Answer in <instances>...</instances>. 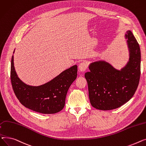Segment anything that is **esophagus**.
Here are the masks:
<instances>
[{
    "label": "esophagus",
    "instance_id": "1",
    "mask_svg": "<svg viewBox=\"0 0 146 146\" xmlns=\"http://www.w3.org/2000/svg\"><path fill=\"white\" fill-rule=\"evenodd\" d=\"M88 68V65L86 62H82L79 65V70L81 72H84L87 70Z\"/></svg>",
    "mask_w": 146,
    "mask_h": 146
}]
</instances>
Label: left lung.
I'll return each mask as SVG.
<instances>
[{
  "mask_svg": "<svg viewBox=\"0 0 146 146\" xmlns=\"http://www.w3.org/2000/svg\"><path fill=\"white\" fill-rule=\"evenodd\" d=\"M130 58L121 70L109 63L100 61L91 63L90 72L85 74L91 106L98 110H111L121 107L134 96L140 77L141 52L133 33L125 34Z\"/></svg>",
  "mask_w": 146,
  "mask_h": 146,
  "instance_id": "8db88e82",
  "label": "left lung"
}]
</instances>
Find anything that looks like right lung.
I'll return each mask as SVG.
<instances>
[{"mask_svg": "<svg viewBox=\"0 0 146 146\" xmlns=\"http://www.w3.org/2000/svg\"><path fill=\"white\" fill-rule=\"evenodd\" d=\"M76 76L75 65L44 85L30 86L18 78L14 67L13 55L12 57L11 80L15 96L23 106L38 113L55 114L61 111L65 106L68 90Z\"/></svg>", "mask_w": 146, "mask_h": 146, "instance_id": "right-lung-1", "label": "right lung"}]
</instances>
